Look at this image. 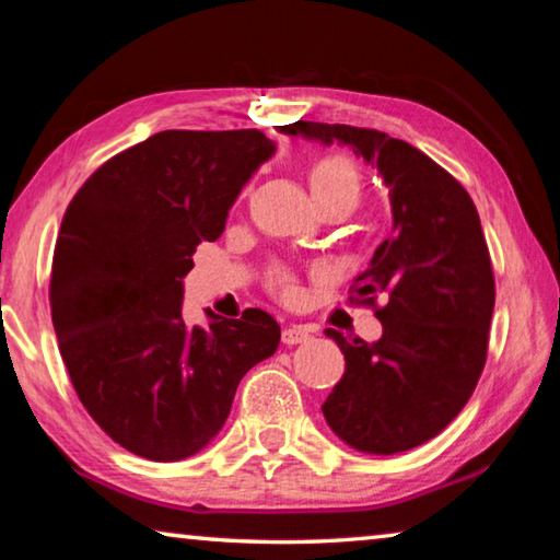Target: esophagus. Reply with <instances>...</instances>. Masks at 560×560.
Returning <instances> with one entry per match:
<instances>
[{
  "label": "esophagus",
  "instance_id": "34e87169",
  "mask_svg": "<svg viewBox=\"0 0 560 560\" xmlns=\"http://www.w3.org/2000/svg\"><path fill=\"white\" fill-rule=\"evenodd\" d=\"M311 338V334H308V328H303V326H287L281 330V340L287 346H299V343H306V340Z\"/></svg>",
  "mask_w": 560,
  "mask_h": 560
}]
</instances>
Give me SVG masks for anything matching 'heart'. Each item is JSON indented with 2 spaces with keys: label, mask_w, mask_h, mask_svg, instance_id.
<instances>
[{
  "label": "heart",
  "mask_w": 560,
  "mask_h": 560,
  "mask_svg": "<svg viewBox=\"0 0 560 560\" xmlns=\"http://www.w3.org/2000/svg\"><path fill=\"white\" fill-rule=\"evenodd\" d=\"M308 187L314 192V200L326 205L330 200H348L358 202L360 189H363V177H360V170L353 160L346 155H324L318 158L314 165L308 167ZM271 289L281 293V296H296V279L287 269H277L271 273Z\"/></svg>",
  "instance_id": "1"
}]
</instances>
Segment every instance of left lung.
<instances>
[{
    "label": "left lung",
    "instance_id": "obj_1",
    "mask_svg": "<svg viewBox=\"0 0 560 560\" xmlns=\"http://www.w3.org/2000/svg\"><path fill=\"white\" fill-rule=\"evenodd\" d=\"M279 130L348 145L390 189L393 234L353 283V299L383 296V336L365 343L326 328L346 373L320 410L358 452L412 450L447 428L485 371L494 273L477 207L447 170L387 132L311 120Z\"/></svg>",
    "mask_w": 560,
    "mask_h": 560
}]
</instances>
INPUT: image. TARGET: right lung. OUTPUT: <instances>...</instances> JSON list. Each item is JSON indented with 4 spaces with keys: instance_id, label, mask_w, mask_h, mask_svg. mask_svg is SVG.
<instances>
[{
    "instance_id": "1",
    "label": "right lung",
    "mask_w": 560,
    "mask_h": 560,
    "mask_svg": "<svg viewBox=\"0 0 560 560\" xmlns=\"http://www.w3.org/2000/svg\"><path fill=\"white\" fill-rule=\"evenodd\" d=\"M261 130H163L103 163L63 214L51 320L73 390L120 447L192 457L232 410L244 373L273 355L267 311L183 320L197 244L224 232L242 187L273 155Z\"/></svg>"
}]
</instances>
